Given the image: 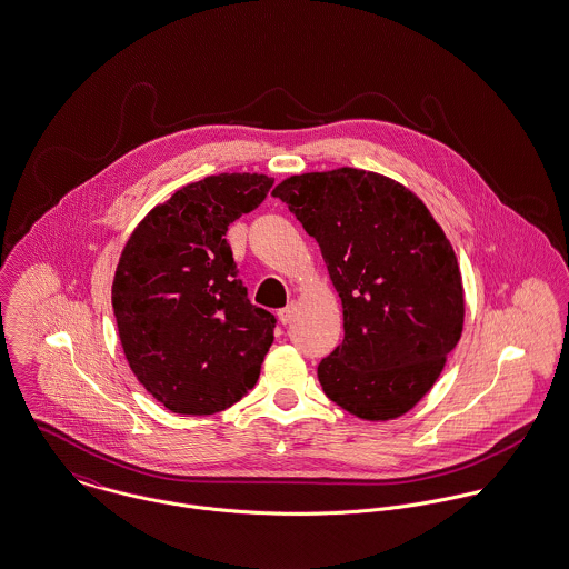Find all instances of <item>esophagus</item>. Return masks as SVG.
<instances>
[{"label":"esophagus","mask_w":569,"mask_h":569,"mask_svg":"<svg viewBox=\"0 0 569 569\" xmlns=\"http://www.w3.org/2000/svg\"><path fill=\"white\" fill-rule=\"evenodd\" d=\"M295 316H297V303H295V301H290L286 308H281V310H279V320H281L283 325L292 322V320H295Z\"/></svg>","instance_id":"1"}]
</instances>
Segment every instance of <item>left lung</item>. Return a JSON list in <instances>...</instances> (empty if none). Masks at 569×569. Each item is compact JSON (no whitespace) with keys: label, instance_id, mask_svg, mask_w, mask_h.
<instances>
[{"label":"left lung","instance_id":"1","mask_svg":"<svg viewBox=\"0 0 569 569\" xmlns=\"http://www.w3.org/2000/svg\"><path fill=\"white\" fill-rule=\"evenodd\" d=\"M315 238L342 301L345 338L320 360L325 395L367 421L408 412L460 340L456 253L428 207L392 179L338 168L272 190Z\"/></svg>","mask_w":569,"mask_h":569}]
</instances>
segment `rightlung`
<instances>
[{
    "instance_id": "obj_1",
    "label": "right lung",
    "mask_w": 569,
    "mask_h": 569,
    "mask_svg": "<svg viewBox=\"0 0 569 569\" xmlns=\"http://www.w3.org/2000/svg\"><path fill=\"white\" fill-rule=\"evenodd\" d=\"M274 179L218 174L172 193L132 231L113 279L128 365L179 415H213L259 378L277 318L249 301L227 231Z\"/></svg>"
}]
</instances>
